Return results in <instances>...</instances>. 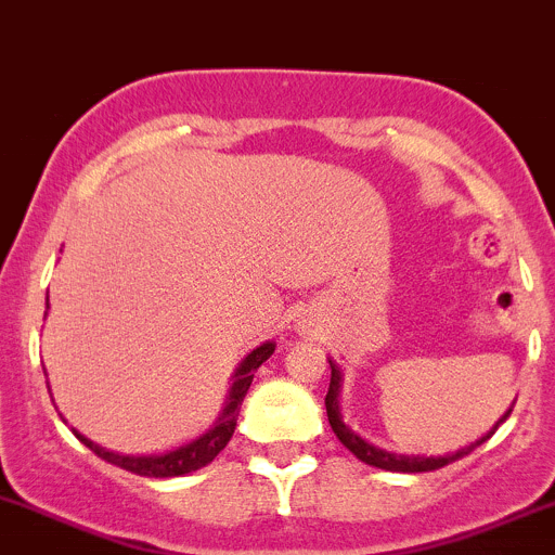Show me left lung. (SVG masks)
<instances>
[{
	"label": "left lung",
	"instance_id": "left-lung-1",
	"mask_svg": "<svg viewBox=\"0 0 555 555\" xmlns=\"http://www.w3.org/2000/svg\"><path fill=\"white\" fill-rule=\"evenodd\" d=\"M339 382H341L339 369H336V365L331 363V385H328V392H325V414H328L331 430L336 433V438H339V441L345 443V447L350 449L352 454L358 456V460L365 462V465H371V467H382V470H392V473H430V470H438V467L451 465V462L460 460V456H467L473 449L481 447V443L491 436V433H489V436L481 438V441L470 443V447L454 451V454H447V456L390 454V451L376 449V447H371V443H365L361 436H356V433H352L350 427H347L345 422H341V414H339ZM507 414H511V411H507ZM507 414L502 416L500 422H505Z\"/></svg>",
	"mask_w": 555,
	"mask_h": 555
}]
</instances>
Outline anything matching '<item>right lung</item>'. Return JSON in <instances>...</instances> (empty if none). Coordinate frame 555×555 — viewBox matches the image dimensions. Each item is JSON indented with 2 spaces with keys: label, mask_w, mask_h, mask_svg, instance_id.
<instances>
[{
  "label": "right lung",
  "mask_w": 555,
  "mask_h": 555,
  "mask_svg": "<svg viewBox=\"0 0 555 555\" xmlns=\"http://www.w3.org/2000/svg\"><path fill=\"white\" fill-rule=\"evenodd\" d=\"M272 352H275V345H272V341L256 347V350L250 352V356L245 358V361L240 363V369L235 371V385H232L230 401H227L224 411H221V416L216 420V425L210 427L208 433H203L197 441L168 451V454H157V456L114 454V451H106L104 447H99V443L90 441V438L79 436L77 430H72V433L85 443V447L93 451V454H99L101 460L112 462V465L122 467V470H128V473H135V476L173 478V476H184V473L199 470V467H205L208 462H214L216 454H219V451L230 443L232 433H235V425H237L240 405H243L245 392H248L250 382H254L256 369H259V365L264 363Z\"/></svg>",
  "instance_id": "right-lung-1"
}]
</instances>
